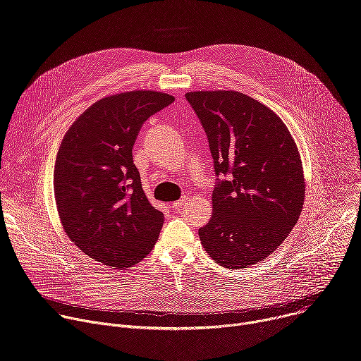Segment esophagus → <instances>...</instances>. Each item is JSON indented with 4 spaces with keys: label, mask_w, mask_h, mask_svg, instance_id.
Segmentation results:
<instances>
[{
    "label": "esophagus",
    "mask_w": 361,
    "mask_h": 361,
    "mask_svg": "<svg viewBox=\"0 0 361 361\" xmlns=\"http://www.w3.org/2000/svg\"><path fill=\"white\" fill-rule=\"evenodd\" d=\"M187 202V198L185 197H181L180 200H177V201H174L173 204H171V207L173 209H180V207H183V205Z\"/></svg>",
    "instance_id": "34e87169"
}]
</instances>
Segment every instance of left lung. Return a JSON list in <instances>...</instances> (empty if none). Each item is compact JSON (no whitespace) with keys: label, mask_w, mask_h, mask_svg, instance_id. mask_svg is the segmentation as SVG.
I'll return each mask as SVG.
<instances>
[{"label":"left lung","mask_w":361,"mask_h":361,"mask_svg":"<svg viewBox=\"0 0 361 361\" xmlns=\"http://www.w3.org/2000/svg\"><path fill=\"white\" fill-rule=\"evenodd\" d=\"M185 99L207 135L217 176L213 216L198 230L201 244L223 267L245 269L269 257L301 214L297 145L281 118L248 95L194 91Z\"/></svg>","instance_id":"obj_1"}]
</instances>
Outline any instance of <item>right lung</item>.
Listing matches in <instances>:
<instances>
[{
  "label": "right lung",
  "mask_w": 361,
  "mask_h": 361,
  "mask_svg": "<svg viewBox=\"0 0 361 361\" xmlns=\"http://www.w3.org/2000/svg\"><path fill=\"white\" fill-rule=\"evenodd\" d=\"M174 101L157 91L102 98L68 128L54 167V194L70 240L91 259L131 267L152 250L164 214L147 200L133 161L142 124Z\"/></svg>",
  "instance_id": "1"
}]
</instances>
